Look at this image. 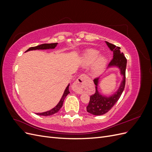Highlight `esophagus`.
<instances>
[{
    "label": "esophagus",
    "instance_id": "esophagus-1",
    "mask_svg": "<svg viewBox=\"0 0 152 152\" xmlns=\"http://www.w3.org/2000/svg\"><path fill=\"white\" fill-rule=\"evenodd\" d=\"M88 77L84 74L80 75L72 86L73 91L77 94H82L86 89Z\"/></svg>",
    "mask_w": 152,
    "mask_h": 152
}]
</instances>
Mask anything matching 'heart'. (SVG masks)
<instances>
[{
  "instance_id": "obj_1",
  "label": "heart",
  "mask_w": 152,
  "mask_h": 152,
  "mask_svg": "<svg viewBox=\"0 0 152 152\" xmlns=\"http://www.w3.org/2000/svg\"><path fill=\"white\" fill-rule=\"evenodd\" d=\"M99 54L98 50L91 49L87 51L83 57L84 66H88L93 64L91 72L94 75L101 74L107 66L108 62L107 58Z\"/></svg>"
}]
</instances>
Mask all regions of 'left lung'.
<instances>
[{
	"label": "left lung",
	"instance_id": "obj_1",
	"mask_svg": "<svg viewBox=\"0 0 152 152\" xmlns=\"http://www.w3.org/2000/svg\"><path fill=\"white\" fill-rule=\"evenodd\" d=\"M105 43L107 44L110 50L113 52V59L108 66V70L112 68L118 69L122 79L118 89L110 96L104 95L98 90L100 78H98L93 80L96 86V92L93 95L91 96L89 103L86 109L87 112L94 115H102L107 113L121 98L126 84L127 59L124 56V53L121 52L120 48L107 41H105Z\"/></svg>",
	"mask_w": 152,
	"mask_h": 152
}]
</instances>
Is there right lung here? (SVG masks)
<instances>
[{"label":"right lung","instance_id":"right-lung-1","mask_svg":"<svg viewBox=\"0 0 152 152\" xmlns=\"http://www.w3.org/2000/svg\"><path fill=\"white\" fill-rule=\"evenodd\" d=\"M58 43H53V44H40L39 45H37V46L35 47H31L30 48H29L28 50H26V52L30 51V50H45V49H53L55 48L57 46ZM69 86H70V84H69L67 87H66V89L64 91L63 94L62 96V97L61 98V99L59 100V103L56 104V106L55 107H54L53 108H52L51 110H48L47 112H42V113H37V115H41V116H50L52 115H54L55 113H56L57 112H58V111L60 108L62 107L63 104V102L65 100V98L66 97V96L70 93V91H69Z\"/></svg>","mask_w":152,"mask_h":152}]
</instances>
